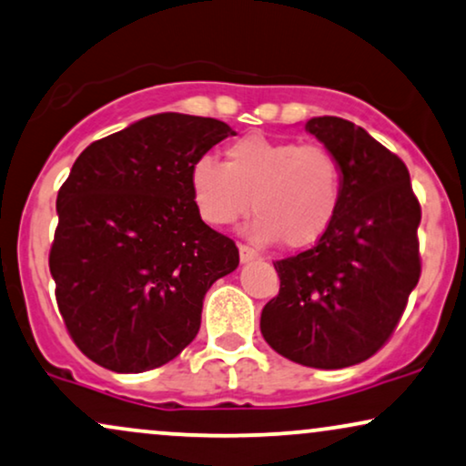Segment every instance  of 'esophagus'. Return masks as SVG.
I'll return each mask as SVG.
<instances>
[{
	"mask_svg": "<svg viewBox=\"0 0 466 466\" xmlns=\"http://www.w3.org/2000/svg\"><path fill=\"white\" fill-rule=\"evenodd\" d=\"M259 252H257L255 248H250V246H246V244H242L239 246V259H242V263H248V261H255V259H259Z\"/></svg>",
	"mask_w": 466,
	"mask_h": 466,
	"instance_id": "esophagus-1",
	"label": "esophagus"
}]
</instances>
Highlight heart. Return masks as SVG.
I'll list each match as a JSON object with an SVG mask.
<instances>
[{"mask_svg": "<svg viewBox=\"0 0 466 466\" xmlns=\"http://www.w3.org/2000/svg\"><path fill=\"white\" fill-rule=\"evenodd\" d=\"M189 192L211 227H231L255 211L250 235L261 244L309 248L330 231L341 209L343 168L318 142L252 134L233 142L224 164L200 155L189 166Z\"/></svg>", "mask_w": 466, "mask_h": 466, "instance_id": "heart-1", "label": "heart"}]
</instances>
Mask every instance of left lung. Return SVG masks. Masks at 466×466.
<instances>
[{
	"instance_id": "left-lung-1",
	"label": "left lung",
	"mask_w": 466,
	"mask_h": 466,
	"mask_svg": "<svg viewBox=\"0 0 466 466\" xmlns=\"http://www.w3.org/2000/svg\"><path fill=\"white\" fill-rule=\"evenodd\" d=\"M307 131L341 162V209L313 248L274 263L261 335L294 363L341 370L376 354L404 313L421 277V205L406 164L363 127L318 116Z\"/></svg>"
}]
</instances>
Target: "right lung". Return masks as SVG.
<instances>
[{
    "label": "right lung",
    "mask_w": 466,
    "mask_h": 466,
    "mask_svg": "<svg viewBox=\"0 0 466 466\" xmlns=\"http://www.w3.org/2000/svg\"><path fill=\"white\" fill-rule=\"evenodd\" d=\"M228 136L222 120L166 112L75 159L49 269L68 335L96 365L140 373L179 356L207 289L238 268V246L200 220L189 192V166Z\"/></svg>",
    "instance_id": "1"
}]
</instances>
